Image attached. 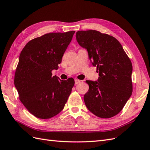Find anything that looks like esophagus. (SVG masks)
Returning a JSON list of instances; mask_svg holds the SVG:
<instances>
[{
    "instance_id": "obj_1",
    "label": "esophagus",
    "mask_w": 150,
    "mask_h": 150,
    "mask_svg": "<svg viewBox=\"0 0 150 150\" xmlns=\"http://www.w3.org/2000/svg\"><path fill=\"white\" fill-rule=\"evenodd\" d=\"M80 82H81V80H78V79H75V84H78V83H79Z\"/></svg>"
}]
</instances>
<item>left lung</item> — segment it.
Here are the masks:
<instances>
[{"label": "left lung", "instance_id": "1", "mask_svg": "<svg viewBox=\"0 0 150 150\" xmlns=\"http://www.w3.org/2000/svg\"><path fill=\"white\" fill-rule=\"evenodd\" d=\"M78 43L87 50L97 67L98 81L86 80L89 91L83 97L91 113L110 118L120 112L132 95V65L122 45L115 37L96 30L78 31Z\"/></svg>", "mask_w": 150, "mask_h": 150}]
</instances>
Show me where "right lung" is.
<instances>
[{
	"label": "right lung",
	"mask_w": 150,
	"mask_h": 150,
	"mask_svg": "<svg viewBox=\"0 0 150 150\" xmlns=\"http://www.w3.org/2000/svg\"><path fill=\"white\" fill-rule=\"evenodd\" d=\"M75 32L46 33L29 41L21 52L14 85L23 105L38 118L56 116L71 94L74 79L61 80L52 70L58 69Z\"/></svg>",
	"instance_id": "1"
}]
</instances>
